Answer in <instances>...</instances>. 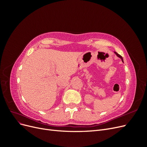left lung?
Returning <instances> with one entry per match:
<instances>
[{"label": "left lung", "mask_w": 147, "mask_h": 147, "mask_svg": "<svg viewBox=\"0 0 147 147\" xmlns=\"http://www.w3.org/2000/svg\"><path fill=\"white\" fill-rule=\"evenodd\" d=\"M115 54H116V55L118 56V57H119V58H121V61L123 62V57H122V56H120L119 54H118V53H117V52H115Z\"/></svg>", "instance_id": "8db88e82"}]
</instances>
